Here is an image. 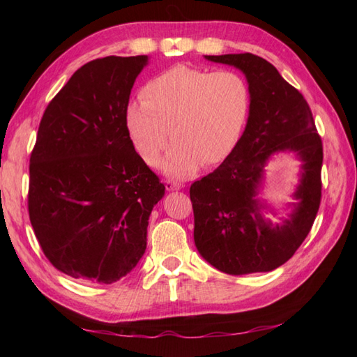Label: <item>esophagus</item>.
<instances>
[{
	"label": "esophagus",
	"mask_w": 357,
	"mask_h": 357,
	"mask_svg": "<svg viewBox=\"0 0 357 357\" xmlns=\"http://www.w3.org/2000/svg\"><path fill=\"white\" fill-rule=\"evenodd\" d=\"M165 188L169 192H174V190H179V188H183V184L176 183V181H165Z\"/></svg>",
	"instance_id": "esophagus-1"
}]
</instances>
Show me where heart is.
Wrapping results in <instances>:
<instances>
[{
	"mask_svg": "<svg viewBox=\"0 0 357 357\" xmlns=\"http://www.w3.org/2000/svg\"><path fill=\"white\" fill-rule=\"evenodd\" d=\"M139 102L126 112L133 149L172 178H188L201 164H218L230 155L250 113V87L234 70L208 72L178 64L156 75L141 90Z\"/></svg>",
	"mask_w": 357,
	"mask_h": 357,
	"instance_id": "heart-1",
	"label": "heart"
}]
</instances>
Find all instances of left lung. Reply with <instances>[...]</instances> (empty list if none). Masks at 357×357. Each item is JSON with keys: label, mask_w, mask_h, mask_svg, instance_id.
Returning <instances> with one entry per match:
<instances>
[{"label": "left lung", "mask_w": 357, "mask_h": 357, "mask_svg": "<svg viewBox=\"0 0 357 357\" xmlns=\"http://www.w3.org/2000/svg\"><path fill=\"white\" fill-rule=\"evenodd\" d=\"M245 75L250 113L245 130L218 169L190 187L195 245L210 265L227 275L271 271L294 255L312 230L321 204L322 141L312 110L276 67L253 53L206 55ZM279 153L301 161L300 183L280 225L263 218L278 211L260 195L264 167Z\"/></svg>", "instance_id": "8db88e82"}]
</instances>
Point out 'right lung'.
Wrapping results in <instances>:
<instances>
[{"label": "right lung", "instance_id": "right-lung-1", "mask_svg": "<svg viewBox=\"0 0 357 357\" xmlns=\"http://www.w3.org/2000/svg\"><path fill=\"white\" fill-rule=\"evenodd\" d=\"M147 55L105 56L72 75L45 109L30 156L29 216L53 267L113 284L146 253L164 184L126 127L132 87Z\"/></svg>", "mask_w": 357, "mask_h": 357}]
</instances>
